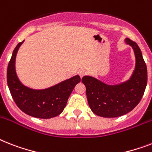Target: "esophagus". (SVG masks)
I'll list each match as a JSON object with an SVG mask.
<instances>
[{
  "label": "esophagus",
  "mask_w": 152,
  "mask_h": 152,
  "mask_svg": "<svg viewBox=\"0 0 152 152\" xmlns=\"http://www.w3.org/2000/svg\"><path fill=\"white\" fill-rule=\"evenodd\" d=\"M78 72H79V75L80 76V77H83V76H84L85 74L87 73V70L84 69H79Z\"/></svg>",
  "instance_id": "1"
}]
</instances>
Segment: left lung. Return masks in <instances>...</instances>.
Instances as JSON below:
<instances>
[{
  "label": "left lung",
  "mask_w": 152,
  "mask_h": 152,
  "mask_svg": "<svg viewBox=\"0 0 152 152\" xmlns=\"http://www.w3.org/2000/svg\"><path fill=\"white\" fill-rule=\"evenodd\" d=\"M125 43L132 47L135 56V67L126 81L108 84L91 76L82 78L89 106L99 116L115 118L126 114L139 104L144 95L148 72L142 53L137 43L129 38L125 39Z\"/></svg>",
  "instance_id": "obj_1"
}]
</instances>
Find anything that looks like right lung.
I'll return each instance as SVG.
<instances>
[{
	"instance_id": "right-lung-1",
	"label": "right lung",
	"mask_w": 152,
	"mask_h": 152,
	"mask_svg": "<svg viewBox=\"0 0 152 152\" xmlns=\"http://www.w3.org/2000/svg\"><path fill=\"white\" fill-rule=\"evenodd\" d=\"M24 40L13 50L7 70V81L15 104L30 116L50 119L63 112L74 87L80 82L79 75L45 89H33L24 85L18 77L15 69L16 55Z\"/></svg>"
}]
</instances>
